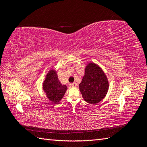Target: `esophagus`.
<instances>
[{
  "mask_svg": "<svg viewBox=\"0 0 147 147\" xmlns=\"http://www.w3.org/2000/svg\"><path fill=\"white\" fill-rule=\"evenodd\" d=\"M70 85H71V86H72V87H76L77 86V83L74 82L73 83H71Z\"/></svg>",
  "mask_w": 147,
  "mask_h": 147,
  "instance_id": "1",
  "label": "esophagus"
}]
</instances>
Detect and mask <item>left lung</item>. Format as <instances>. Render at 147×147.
Segmentation results:
<instances>
[{
  "instance_id": "left-lung-1",
  "label": "left lung",
  "mask_w": 147,
  "mask_h": 147,
  "mask_svg": "<svg viewBox=\"0 0 147 147\" xmlns=\"http://www.w3.org/2000/svg\"><path fill=\"white\" fill-rule=\"evenodd\" d=\"M109 83L104 71L94 63H89L79 84L83 98L88 103L96 104L105 97Z\"/></svg>"
}]
</instances>
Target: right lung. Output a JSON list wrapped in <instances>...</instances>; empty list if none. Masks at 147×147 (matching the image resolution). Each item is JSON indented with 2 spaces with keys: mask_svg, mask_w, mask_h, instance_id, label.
Segmentation results:
<instances>
[{
  "mask_svg": "<svg viewBox=\"0 0 147 147\" xmlns=\"http://www.w3.org/2000/svg\"><path fill=\"white\" fill-rule=\"evenodd\" d=\"M43 89L48 99L53 104H57L63 97L67 87L60 83L56 72L51 69L47 74L43 82Z\"/></svg>",
  "mask_w": 147,
  "mask_h": 147,
  "instance_id": "1",
  "label": "right lung"
}]
</instances>
